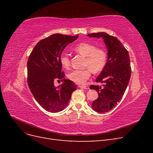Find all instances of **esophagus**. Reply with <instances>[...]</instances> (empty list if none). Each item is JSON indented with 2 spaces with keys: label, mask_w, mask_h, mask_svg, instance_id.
Listing matches in <instances>:
<instances>
[{
  "label": "esophagus",
  "mask_w": 153,
  "mask_h": 153,
  "mask_svg": "<svg viewBox=\"0 0 153 153\" xmlns=\"http://www.w3.org/2000/svg\"><path fill=\"white\" fill-rule=\"evenodd\" d=\"M79 87L80 88H82V89H89V86H87V85H80Z\"/></svg>",
  "instance_id": "34e87169"
}]
</instances>
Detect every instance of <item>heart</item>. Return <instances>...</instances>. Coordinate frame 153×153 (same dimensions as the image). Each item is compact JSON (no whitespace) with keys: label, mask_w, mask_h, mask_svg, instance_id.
Instances as JSON below:
<instances>
[{"label":"heart","mask_w":153,"mask_h":153,"mask_svg":"<svg viewBox=\"0 0 153 153\" xmlns=\"http://www.w3.org/2000/svg\"><path fill=\"white\" fill-rule=\"evenodd\" d=\"M75 52L85 57V69H75L68 74L69 80L78 84H84L91 75L92 71L94 73H99L105 68L107 56L105 51L101 48H96V46L83 42L76 45L73 48ZM60 62L64 68H68L70 66V59L68 55L62 53L60 57Z\"/></svg>","instance_id":"b5f03b06"}]
</instances>
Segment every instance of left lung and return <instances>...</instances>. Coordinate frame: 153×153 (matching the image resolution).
<instances>
[{"label":"left lung","mask_w":153,"mask_h":153,"mask_svg":"<svg viewBox=\"0 0 153 153\" xmlns=\"http://www.w3.org/2000/svg\"><path fill=\"white\" fill-rule=\"evenodd\" d=\"M87 36L102 38L108 50L106 65L96 79V82L104 83L103 87L90 86L91 89H94L98 93V98L92 103V108L99 113L107 112L121 100L129 84L131 73L129 53L117 38L106 32Z\"/></svg>","instance_id":"8db88e82"}]
</instances>
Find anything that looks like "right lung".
<instances>
[{
	"mask_svg": "<svg viewBox=\"0 0 153 153\" xmlns=\"http://www.w3.org/2000/svg\"><path fill=\"white\" fill-rule=\"evenodd\" d=\"M78 35L70 36L52 34L41 39L30 53L27 61V82L36 100L50 112H58L68 105L77 87L73 81L64 78L60 57L66 46L75 41ZM60 79L63 84L54 85Z\"/></svg>",
	"mask_w": 153,
	"mask_h": 153,
	"instance_id": "obj_1",
	"label": "right lung"
}]
</instances>
